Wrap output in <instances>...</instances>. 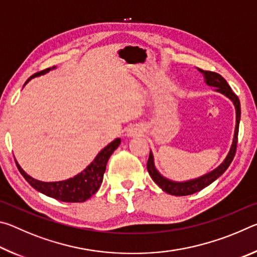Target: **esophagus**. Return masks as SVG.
I'll list each match as a JSON object with an SVG mask.
<instances>
[{"instance_id": "1", "label": "esophagus", "mask_w": 257, "mask_h": 257, "mask_svg": "<svg viewBox=\"0 0 257 257\" xmlns=\"http://www.w3.org/2000/svg\"><path fill=\"white\" fill-rule=\"evenodd\" d=\"M141 129H139L138 127H130L128 130H127V136L128 137H137V136H141Z\"/></svg>"}]
</instances>
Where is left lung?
<instances>
[{
	"instance_id": "obj_1",
	"label": "left lung",
	"mask_w": 257,
	"mask_h": 257,
	"mask_svg": "<svg viewBox=\"0 0 257 257\" xmlns=\"http://www.w3.org/2000/svg\"><path fill=\"white\" fill-rule=\"evenodd\" d=\"M197 70L202 73L204 77V82L207 86L214 87V90L217 93L224 95L225 97H228L230 101L232 102L234 110H236V127H234V133H233V138L231 146H230V150L228 152L227 156H225L224 160L221 162L217 167L210 172L205 173L198 178H195V179H189L186 181H175L169 179V178L164 177L161 175L160 171L156 169L155 163H154V155L153 152L150 151V158L147 161V171H149L150 176L154 182L158 185L161 189L165 193L175 195V196H186V195H191L194 193H197V191L202 190L205 187L210 186L213 181H215L217 178L221 177L227 170L230 163L232 162L234 153H236V147H237V141H238V130H239V122H240V102H239V98L236 94H234L228 82L225 81L222 76H220L219 73L211 72V71H204L202 69H198Z\"/></svg>"
}]
</instances>
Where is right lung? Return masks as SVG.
Returning <instances> with one entry per match:
<instances>
[{"mask_svg":"<svg viewBox=\"0 0 257 257\" xmlns=\"http://www.w3.org/2000/svg\"><path fill=\"white\" fill-rule=\"evenodd\" d=\"M55 69V67L52 68V70ZM51 70V69H46L44 71H41L38 73H35L29 79L26 81V84L33 79L35 77H40L41 75H44ZM25 84V85H26ZM121 139L116 138L114 141L111 142L107 146L99 152V153L95 156V159L92 161L88 167H86L80 173H78L77 176L69 178L66 180L61 181H41L37 179H34L33 177H30L27 172H25L23 168L20 167V164L17 162V167H18L21 175L24 176L26 180L29 182V185L35 188L40 193L46 195V196L59 199L61 202H68V203H80L85 202L86 199H88L93 196L99 189V187L102 185L103 176L106 169V163L110 156L112 155L114 150L118 149L120 145Z\"/></svg>","mask_w":257,"mask_h":257,"instance_id":"obj_1","label":"right lung"}]
</instances>
